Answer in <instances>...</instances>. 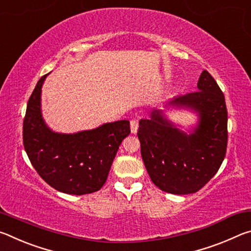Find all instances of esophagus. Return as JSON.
I'll use <instances>...</instances> for the list:
<instances>
[{"mask_svg":"<svg viewBox=\"0 0 251 251\" xmlns=\"http://www.w3.org/2000/svg\"><path fill=\"white\" fill-rule=\"evenodd\" d=\"M130 130H131V133H133V134L137 133V130H138V120H136V118H134V120L130 121Z\"/></svg>","mask_w":251,"mask_h":251,"instance_id":"obj_1","label":"esophagus"}]
</instances>
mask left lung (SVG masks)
I'll return each instance as SVG.
<instances>
[{"label":"left lung","mask_w":251,"mask_h":251,"mask_svg":"<svg viewBox=\"0 0 251 251\" xmlns=\"http://www.w3.org/2000/svg\"><path fill=\"white\" fill-rule=\"evenodd\" d=\"M198 91L178 96L171 105L185 106L199 114V124L187 135L152 110L139 121L141 152L151 181L163 192L186 195L201 189L218 172L227 151V107L215 78L202 71Z\"/></svg>","instance_id":"1"}]
</instances>
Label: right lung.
Masks as SVG:
<instances>
[{
	"mask_svg": "<svg viewBox=\"0 0 251 251\" xmlns=\"http://www.w3.org/2000/svg\"><path fill=\"white\" fill-rule=\"evenodd\" d=\"M42 76L27 101L23 144L28 159L45 182L58 192L86 195L100 190L123 139L130 133L128 121L108 123L92 130L57 134L42 118Z\"/></svg>",
	"mask_w": 251,
	"mask_h": 251,
	"instance_id": "obj_1",
	"label": "right lung"
}]
</instances>
